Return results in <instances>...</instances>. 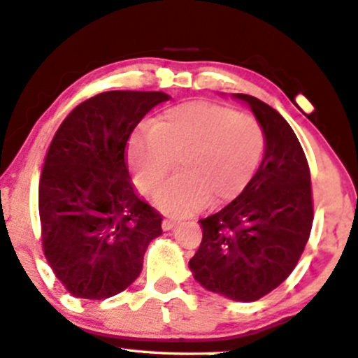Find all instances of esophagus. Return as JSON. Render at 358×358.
<instances>
[{
    "mask_svg": "<svg viewBox=\"0 0 358 358\" xmlns=\"http://www.w3.org/2000/svg\"><path fill=\"white\" fill-rule=\"evenodd\" d=\"M180 223V218H173V216H166V218H164V221H162V228L165 229V231H169V229L175 228L176 224Z\"/></svg>",
    "mask_w": 358,
    "mask_h": 358,
    "instance_id": "obj_1",
    "label": "esophagus"
}]
</instances>
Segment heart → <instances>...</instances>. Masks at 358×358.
Wrapping results in <instances>:
<instances>
[{
    "instance_id": "b5f03b06",
    "label": "heart",
    "mask_w": 358,
    "mask_h": 358,
    "mask_svg": "<svg viewBox=\"0 0 358 358\" xmlns=\"http://www.w3.org/2000/svg\"><path fill=\"white\" fill-rule=\"evenodd\" d=\"M266 147L256 117L206 101L165 108L150 125H140L127 142V164L145 194H157L178 160V176L158 205L169 213H192L228 200L250 182Z\"/></svg>"
}]
</instances>
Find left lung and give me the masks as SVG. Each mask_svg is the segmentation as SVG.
Returning <instances> with one entry per match:
<instances>
[{
	"instance_id": "obj_1",
	"label": "left lung",
	"mask_w": 358,
	"mask_h": 358,
	"mask_svg": "<svg viewBox=\"0 0 358 358\" xmlns=\"http://www.w3.org/2000/svg\"><path fill=\"white\" fill-rule=\"evenodd\" d=\"M231 97L246 103L262 125L264 155L229 205L198 221L203 239L188 268L208 291L252 302L282 284L304 251L314 220L310 171L299 140L278 110L248 94Z\"/></svg>"
}]
</instances>
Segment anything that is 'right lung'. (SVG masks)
<instances>
[{
	"label": "right lung",
	"instance_id": "right-lung-1",
	"mask_svg": "<svg viewBox=\"0 0 358 358\" xmlns=\"http://www.w3.org/2000/svg\"><path fill=\"white\" fill-rule=\"evenodd\" d=\"M170 96L108 90L79 103L54 135L39 183L43 248L74 297L101 301L138 278L162 216L135 192L125 145Z\"/></svg>",
	"mask_w": 358,
	"mask_h": 358
}]
</instances>
